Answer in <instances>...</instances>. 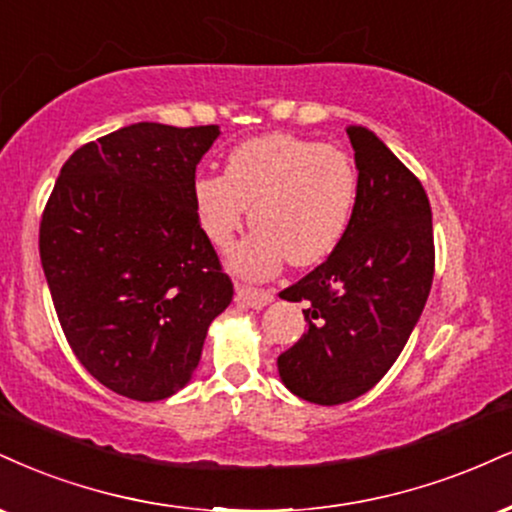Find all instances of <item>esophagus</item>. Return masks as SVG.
I'll use <instances>...</instances> for the list:
<instances>
[{
    "label": "esophagus",
    "instance_id": "esophagus-1",
    "mask_svg": "<svg viewBox=\"0 0 512 512\" xmlns=\"http://www.w3.org/2000/svg\"><path fill=\"white\" fill-rule=\"evenodd\" d=\"M236 300L240 305L252 307V310H262V307L274 303V293L255 291V288H248V286H236Z\"/></svg>",
    "mask_w": 512,
    "mask_h": 512
}]
</instances>
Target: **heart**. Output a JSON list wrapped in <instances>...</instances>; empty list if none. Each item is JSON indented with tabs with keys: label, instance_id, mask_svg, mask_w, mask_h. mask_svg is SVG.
Listing matches in <instances>:
<instances>
[{
	"label": "heart",
	"instance_id": "b5f03b06",
	"mask_svg": "<svg viewBox=\"0 0 512 512\" xmlns=\"http://www.w3.org/2000/svg\"><path fill=\"white\" fill-rule=\"evenodd\" d=\"M357 202V171L346 152L293 133H267L233 147L224 176L193 181L197 224L214 248H229L248 217L255 231L231 252L250 281L324 262L346 236Z\"/></svg>",
	"mask_w": 512,
	"mask_h": 512
}]
</instances>
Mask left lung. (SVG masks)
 <instances>
[{"mask_svg":"<svg viewBox=\"0 0 512 512\" xmlns=\"http://www.w3.org/2000/svg\"><path fill=\"white\" fill-rule=\"evenodd\" d=\"M357 202L338 248L315 272L281 291L307 303V331L279 355L288 391L341 405L372 389L420 322L434 279L432 207L422 183L377 133L348 128Z\"/></svg>","mask_w":512,"mask_h":512,"instance_id":"1","label":"left lung"}]
</instances>
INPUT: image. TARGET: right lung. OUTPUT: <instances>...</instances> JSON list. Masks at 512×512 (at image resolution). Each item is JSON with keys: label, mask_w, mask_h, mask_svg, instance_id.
<instances>
[{"label": "right lung", "mask_w": 512, "mask_h": 512, "mask_svg": "<svg viewBox=\"0 0 512 512\" xmlns=\"http://www.w3.org/2000/svg\"><path fill=\"white\" fill-rule=\"evenodd\" d=\"M219 135L131 123L73 152L49 195L40 260L54 310L80 365L119 396L181 391L233 300L193 207L195 169Z\"/></svg>", "instance_id": "right-lung-1"}]
</instances>
